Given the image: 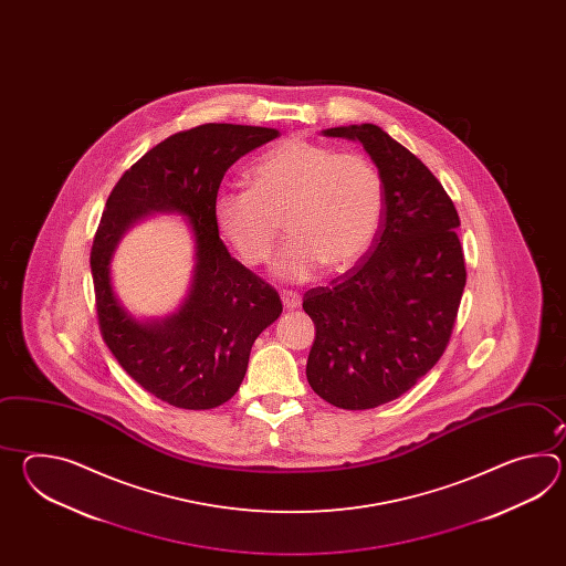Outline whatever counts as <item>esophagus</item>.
Wrapping results in <instances>:
<instances>
[{"mask_svg":"<svg viewBox=\"0 0 566 566\" xmlns=\"http://www.w3.org/2000/svg\"><path fill=\"white\" fill-rule=\"evenodd\" d=\"M281 301L287 310H297L301 305L300 295L293 293V291H281Z\"/></svg>","mask_w":566,"mask_h":566,"instance_id":"34e87169","label":"esophagus"}]
</instances>
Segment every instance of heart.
Wrapping results in <instances>:
<instances>
[{
  "label": "heart",
  "instance_id": "heart-1",
  "mask_svg": "<svg viewBox=\"0 0 566 566\" xmlns=\"http://www.w3.org/2000/svg\"><path fill=\"white\" fill-rule=\"evenodd\" d=\"M249 181L251 188L218 193V230L256 266L271 259L285 224L291 239L273 265L283 281H307L324 265L348 271L370 251L385 220V178L354 151L291 137L254 161Z\"/></svg>",
  "mask_w": 566,
  "mask_h": 566
}]
</instances>
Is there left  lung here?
<instances>
[{
    "mask_svg": "<svg viewBox=\"0 0 566 566\" xmlns=\"http://www.w3.org/2000/svg\"><path fill=\"white\" fill-rule=\"evenodd\" d=\"M360 142L385 178L380 232L360 263L303 295L315 324L307 382L337 409L405 395L443 356L465 287L459 214L441 181L378 125L325 129Z\"/></svg>",
    "mask_w": 566,
    "mask_h": 566,
    "instance_id": "obj_1",
    "label": "left lung"
}]
</instances>
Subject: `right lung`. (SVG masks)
<instances>
[{"instance_id":"1","label":"right lung","mask_w":566,"mask_h":566,"mask_svg":"<svg viewBox=\"0 0 566 566\" xmlns=\"http://www.w3.org/2000/svg\"><path fill=\"white\" fill-rule=\"evenodd\" d=\"M277 135L230 123L174 133L137 159L108 193L91 249L98 327L123 370L171 407L214 409L234 397L254 339L283 312L277 291L230 256L214 220L227 169ZM149 211L189 218L197 266L181 310L142 325L114 297L109 259L124 230Z\"/></svg>"}]
</instances>
